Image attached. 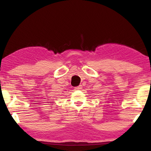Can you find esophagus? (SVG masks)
<instances>
[{"mask_svg": "<svg viewBox=\"0 0 151 151\" xmlns=\"http://www.w3.org/2000/svg\"><path fill=\"white\" fill-rule=\"evenodd\" d=\"M82 88H83V86H82L81 85H78V86H76V87H75L76 90H80V89H82Z\"/></svg>", "mask_w": 151, "mask_h": 151, "instance_id": "1", "label": "esophagus"}]
</instances>
